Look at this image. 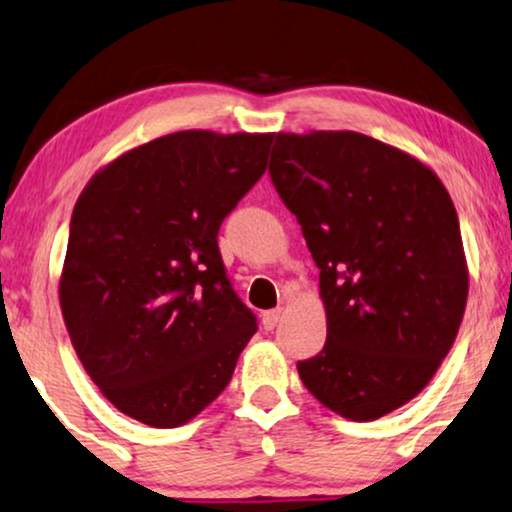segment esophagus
Listing matches in <instances>:
<instances>
[{"instance_id": "1", "label": "esophagus", "mask_w": 512, "mask_h": 512, "mask_svg": "<svg viewBox=\"0 0 512 512\" xmlns=\"http://www.w3.org/2000/svg\"><path fill=\"white\" fill-rule=\"evenodd\" d=\"M280 318H282V308H273V311L263 313V318H261L263 330H268V332L275 330L277 323H280Z\"/></svg>"}]
</instances>
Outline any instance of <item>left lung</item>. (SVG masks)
<instances>
[{
  "mask_svg": "<svg viewBox=\"0 0 512 512\" xmlns=\"http://www.w3.org/2000/svg\"><path fill=\"white\" fill-rule=\"evenodd\" d=\"M270 180L320 270L323 351L306 389L368 422L420 394L456 339L468 266L456 206L418 159L361 132H277Z\"/></svg>",
  "mask_w": 512,
  "mask_h": 512,
  "instance_id": "1",
  "label": "left lung"
}]
</instances>
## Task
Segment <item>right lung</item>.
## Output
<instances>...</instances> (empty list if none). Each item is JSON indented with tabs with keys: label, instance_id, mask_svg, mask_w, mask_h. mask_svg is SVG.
<instances>
[{
	"label": "right lung",
	"instance_id": "obj_1",
	"mask_svg": "<svg viewBox=\"0 0 512 512\" xmlns=\"http://www.w3.org/2000/svg\"><path fill=\"white\" fill-rule=\"evenodd\" d=\"M273 135L185 130L118 156L73 208L59 299L82 368L121 413L178 427L227 387L258 325L218 230Z\"/></svg>",
	"mask_w": 512,
	"mask_h": 512
}]
</instances>
